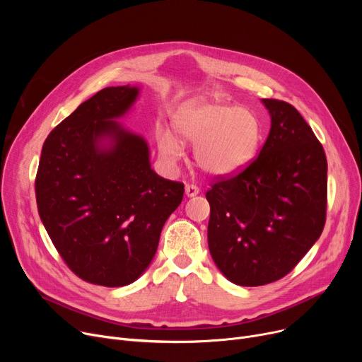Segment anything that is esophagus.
<instances>
[{
  "label": "esophagus",
  "instance_id": "esophagus-1",
  "mask_svg": "<svg viewBox=\"0 0 362 362\" xmlns=\"http://www.w3.org/2000/svg\"><path fill=\"white\" fill-rule=\"evenodd\" d=\"M199 194V187L195 186V185H186L185 186V195L187 198H192V197H197Z\"/></svg>",
  "mask_w": 362,
  "mask_h": 362
}]
</instances>
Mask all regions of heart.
Masks as SVG:
<instances>
[{
	"mask_svg": "<svg viewBox=\"0 0 362 362\" xmlns=\"http://www.w3.org/2000/svg\"><path fill=\"white\" fill-rule=\"evenodd\" d=\"M175 135L157 127L160 157L175 165L183 145H194L197 165L213 177H229L248 165L261 142V122L255 111L216 100H195L180 105L171 117Z\"/></svg>",
	"mask_w": 362,
	"mask_h": 362,
	"instance_id": "obj_1",
	"label": "heart"
}]
</instances>
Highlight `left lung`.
Masks as SVG:
<instances>
[{
	"instance_id": "1",
	"label": "left lung",
	"mask_w": 362,
	"mask_h": 362,
	"mask_svg": "<svg viewBox=\"0 0 362 362\" xmlns=\"http://www.w3.org/2000/svg\"><path fill=\"white\" fill-rule=\"evenodd\" d=\"M261 103L272 127L259 156L205 195L210 254L223 276L239 286H262L286 276L326 223L325 149L293 105Z\"/></svg>"
}]
</instances>
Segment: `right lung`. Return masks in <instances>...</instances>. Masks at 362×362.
Wrapping results in <instances>:
<instances>
[{
  "label": "right lung",
  "mask_w": 362,
  "mask_h": 362,
  "mask_svg": "<svg viewBox=\"0 0 362 362\" xmlns=\"http://www.w3.org/2000/svg\"><path fill=\"white\" fill-rule=\"evenodd\" d=\"M139 92L110 86L82 103L45 139L35 182L57 251L76 276L108 288L144 274L185 192L151 168L145 138L117 122Z\"/></svg>",
  "instance_id": "add662e5"
}]
</instances>
